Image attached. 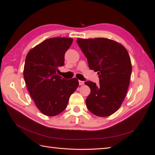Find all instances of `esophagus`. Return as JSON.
Instances as JSON below:
<instances>
[{
	"instance_id": "1",
	"label": "esophagus",
	"mask_w": 155,
	"mask_h": 155,
	"mask_svg": "<svg viewBox=\"0 0 155 155\" xmlns=\"http://www.w3.org/2000/svg\"><path fill=\"white\" fill-rule=\"evenodd\" d=\"M84 84V82L83 81H79V85H83Z\"/></svg>"
}]
</instances>
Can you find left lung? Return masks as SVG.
<instances>
[{"label":"left lung","instance_id":"obj_1","mask_svg":"<svg viewBox=\"0 0 155 155\" xmlns=\"http://www.w3.org/2000/svg\"><path fill=\"white\" fill-rule=\"evenodd\" d=\"M87 58L89 68L98 72L99 84L86 81L90 94L86 107L94 114L105 117L114 113L126 96L130 80L132 64L125 48L106 38L77 39Z\"/></svg>","mask_w":155,"mask_h":155}]
</instances>
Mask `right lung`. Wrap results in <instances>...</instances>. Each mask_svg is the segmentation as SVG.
<instances>
[{
	"label": "right lung",
	"instance_id": "1",
	"mask_svg": "<svg viewBox=\"0 0 155 155\" xmlns=\"http://www.w3.org/2000/svg\"><path fill=\"white\" fill-rule=\"evenodd\" d=\"M73 39L49 38L28 53L23 77L29 94L37 107L48 116L64 111L69 98L78 87L76 78L65 79L58 75V68L64 65V55Z\"/></svg>",
	"mask_w": 155,
	"mask_h": 155
}]
</instances>
